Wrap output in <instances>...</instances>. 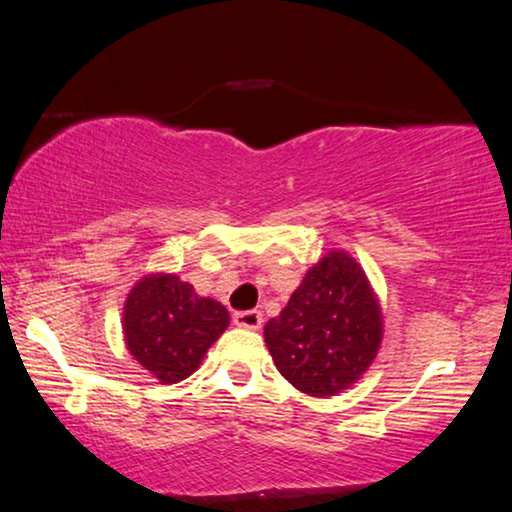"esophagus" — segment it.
Here are the masks:
<instances>
[{
  "instance_id": "1",
  "label": "esophagus",
  "mask_w": 512,
  "mask_h": 512,
  "mask_svg": "<svg viewBox=\"0 0 512 512\" xmlns=\"http://www.w3.org/2000/svg\"><path fill=\"white\" fill-rule=\"evenodd\" d=\"M235 326L240 328H258L263 324V314L258 310H244V312H235L233 314Z\"/></svg>"
}]
</instances>
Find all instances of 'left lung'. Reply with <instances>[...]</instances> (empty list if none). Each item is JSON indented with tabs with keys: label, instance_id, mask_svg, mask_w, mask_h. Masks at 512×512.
<instances>
[{
	"label": "left lung",
	"instance_id": "left-lung-1",
	"mask_svg": "<svg viewBox=\"0 0 512 512\" xmlns=\"http://www.w3.org/2000/svg\"><path fill=\"white\" fill-rule=\"evenodd\" d=\"M279 373L310 396H335L373 363L382 312L366 272L345 251L307 270L279 317L263 328Z\"/></svg>",
	"mask_w": 512,
	"mask_h": 512
}]
</instances>
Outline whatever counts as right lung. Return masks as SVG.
<instances>
[{"instance_id": "add662e5", "label": "right lung", "mask_w": 512, "mask_h": 512, "mask_svg": "<svg viewBox=\"0 0 512 512\" xmlns=\"http://www.w3.org/2000/svg\"><path fill=\"white\" fill-rule=\"evenodd\" d=\"M228 319L226 307L200 298L177 275H149L125 300L123 333L130 354L160 382L174 384L198 370Z\"/></svg>"}]
</instances>
